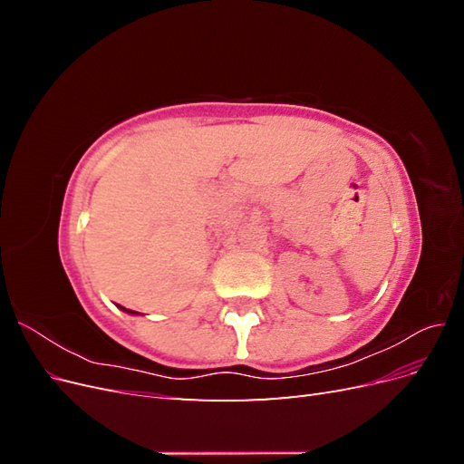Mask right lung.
<instances>
[{
	"label": "right lung",
	"mask_w": 464,
	"mask_h": 464,
	"mask_svg": "<svg viewBox=\"0 0 464 464\" xmlns=\"http://www.w3.org/2000/svg\"><path fill=\"white\" fill-rule=\"evenodd\" d=\"M120 307H121V305H120ZM121 310H123V312H128V314H133V315H137V312H131V310H125V307H121Z\"/></svg>",
	"instance_id": "obj_1"
}]
</instances>
